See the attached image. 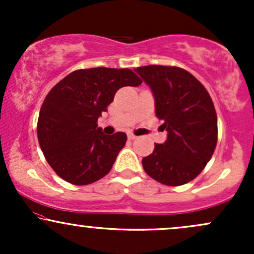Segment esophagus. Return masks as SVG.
Instances as JSON below:
<instances>
[{"label": "esophagus", "mask_w": 254, "mask_h": 254, "mask_svg": "<svg viewBox=\"0 0 254 254\" xmlns=\"http://www.w3.org/2000/svg\"><path fill=\"white\" fill-rule=\"evenodd\" d=\"M127 138H129V139H135L136 136L133 135L132 132H127Z\"/></svg>", "instance_id": "34e87169"}]
</instances>
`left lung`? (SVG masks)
I'll list each match as a JSON object with an SVG mask.
<instances>
[{
    "instance_id": "left-lung-1",
    "label": "left lung",
    "mask_w": 254,
    "mask_h": 254,
    "mask_svg": "<svg viewBox=\"0 0 254 254\" xmlns=\"http://www.w3.org/2000/svg\"><path fill=\"white\" fill-rule=\"evenodd\" d=\"M155 100V113L167 139L142 159L145 173L156 182L179 186L194 179L214 154L217 116L208 90L193 75L178 66L145 65L135 69Z\"/></svg>"
}]
</instances>
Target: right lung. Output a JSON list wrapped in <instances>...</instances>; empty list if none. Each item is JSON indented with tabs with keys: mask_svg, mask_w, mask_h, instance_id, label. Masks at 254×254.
I'll return each mask as SVG.
<instances>
[{
	"mask_svg": "<svg viewBox=\"0 0 254 254\" xmlns=\"http://www.w3.org/2000/svg\"><path fill=\"white\" fill-rule=\"evenodd\" d=\"M142 80L130 69H80L66 75L46 95L38 118V141L58 177L88 185L111 171L127 133L105 135L98 127L116 92Z\"/></svg>",
	"mask_w": 254,
	"mask_h": 254,
	"instance_id": "obj_1",
	"label": "right lung"
}]
</instances>
